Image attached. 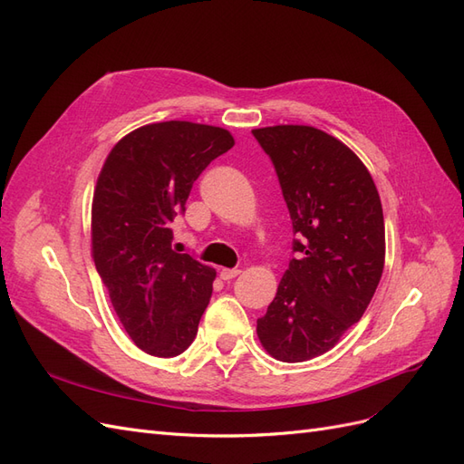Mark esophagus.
I'll list each match as a JSON object with an SVG mask.
<instances>
[{
    "instance_id": "1",
    "label": "esophagus",
    "mask_w": 464,
    "mask_h": 464,
    "mask_svg": "<svg viewBox=\"0 0 464 464\" xmlns=\"http://www.w3.org/2000/svg\"><path fill=\"white\" fill-rule=\"evenodd\" d=\"M240 273H242L240 269H222V271H220V278H222V280H232V278H236Z\"/></svg>"
}]
</instances>
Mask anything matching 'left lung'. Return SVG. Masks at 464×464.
Wrapping results in <instances>:
<instances>
[{
	"mask_svg": "<svg viewBox=\"0 0 464 464\" xmlns=\"http://www.w3.org/2000/svg\"><path fill=\"white\" fill-rule=\"evenodd\" d=\"M251 133L275 166L296 236L257 336L273 358L305 362L339 343L373 298L385 263L382 199L368 168L333 135L310 125Z\"/></svg>",
	"mask_w": 464,
	"mask_h": 464,
	"instance_id": "left-lung-1",
	"label": "left lung"
}]
</instances>
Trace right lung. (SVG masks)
Returning a JSON list of instances; mask_svg holds the SVG:
<instances>
[{"label": "right lung", "instance_id": "add662e5", "mask_svg": "<svg viewBox=\"0 0 464 464\" xmlns=\"http://www.w3.org/2000/svg\"><path fill=\"white\" fill-rule=\"evenodd\" d=\"M234 147L222 128L143 125L110 150L92 198V257L131 341L150 356L184 353L213 294V266L172 249L170 222L205 168Z\"/></svg>", "mask_w": 464, "mask_h": 464}]
</instances>
